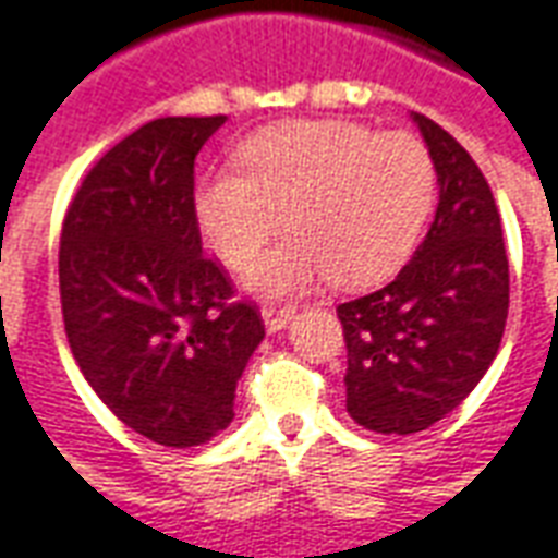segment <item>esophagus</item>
<instances>
[{
  "instance_id": "34e87169",
  "label": "esophagus",
  "mask_w": 558,
  "mask_h": 558,
  "mask_svg": "<svg viewBox=\"0 0 558 558\" xmlns=\"http://www.w3.org/2000/svg\"><path fill=\"white\" fill-rule=\"evenodd\" d=\"M294 306H276V303H267V306H260V318H264V327H267V333H279V330H286L288 322L294 318Z\"/></svg>"
}]
</instances>
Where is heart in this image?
Here are the masks:
<instances>
[{"label": "heart", "mask_w": 558, "mask_h": 558, "mask_svg": "<svg viewBox=\"0 0 558 558\" xmlns=\"http://www.w3.org/2000/svg\"><path fill=\"white\" fill-rule=\"evenodd\" d=\"M243 168H219L195 189L201 236L243 267L286 222L294 234L243 276L260 298L303 291L327 272L375 286L405 264L436 201V165L421 137L363 122L291 120L240 146Z\"/></svg>", "instance_id": "1"}]
</instances>
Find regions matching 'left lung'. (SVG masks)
<instances>
[{"label": "left lung", "mask_w": 558, "mask_h": 558, "mask_svg": "<svg viewBox=\"0 0 558 558\" xmlns=\"http://www.w3.org/2000/svg\"><path fill=\"white\" fill-rule=\"evenodd\" d=\"M412 120L436 165V219L390 286L336 310L349 349L345 409L385 436L453 412L489 369L508 318V255L487 180L438 122Z\"/></svg>", "instance_id": "left-lung-1"}]
</instances>
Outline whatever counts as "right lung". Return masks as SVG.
<instances>
[{"mask_svg": "<svg viewBox=\"0 0 558 558\" xmlns=\"http://www.w3.org/2000/svg\"><path fill=\"white\" fill-rule=\"evenodd\" d=\"M225 117H165L108 149L71 201L59 294L74 361L122 424L165 448L234 421L236 381L264 339L252 303L204 255L195 159Z\"/></svg>", "mask_w": 558, "mask_h": 558, "instance_id": "add662e5", "label": "right lung"}]
</instances>
